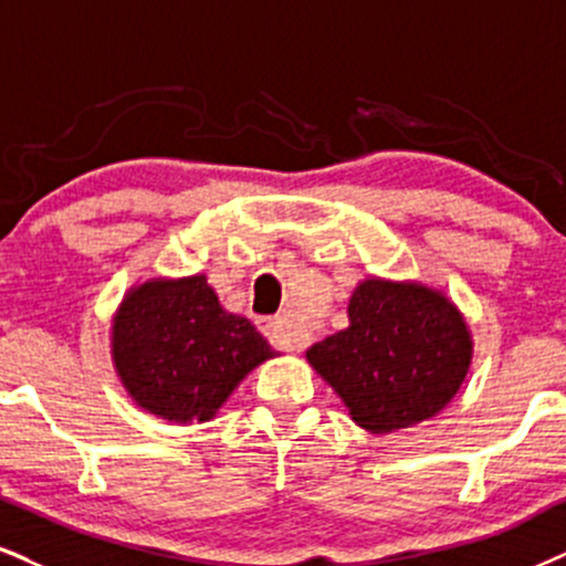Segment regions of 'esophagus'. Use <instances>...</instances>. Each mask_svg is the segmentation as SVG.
Segmentation results:
<instances>
[{"instance_id": "34e87169", "label": "esophagus", "mask_w": 566, "mask_h": 566, "mask_svg": "<svg viewBox=\"0 0 566 566\" xmlns=\"http://www.w3.org/2000/svg\"><path fill=\"white\" fill-rule=\"evenodd\" d=\"M260 327H262L264 336L270 338L272 346L285 348V352H298V348H302L298 338L291 333V325L285 323L283 317H264V319H260Z\"/></svg>"}]
</instances>
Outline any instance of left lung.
I'll use <instances>...</instances> for the list:
<instances>
[{"label":"left lung","mask_w":566,"mask_h":566,"mask_svg":"<svg viewBox=\"0 0 566 566\" xmlns=\"http://www.w3.org/2000/svg\"><path fill=\"white\" fill-rule=\"evenodd\" d=\"M310 365L369 432L438 415L467 378L472 340L449 298L428 285L369 277L348 302V327L306 352Z\"/></svg>","instance_id":"obj_1"}]
</instances>
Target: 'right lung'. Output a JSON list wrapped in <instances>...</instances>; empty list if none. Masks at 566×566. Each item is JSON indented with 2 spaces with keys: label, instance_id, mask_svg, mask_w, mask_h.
Segmentation results:
<instances>
[{
  "label": "right lung",
  "instance_id": "right-lung-1",
  "mask_svg": "<svg viewBox=\"0 0 566 566\" xmlns=\"http://www.w3.org/2000/svg\"><path fill=\"white\" fill-rule=\"evenodd\" d=\"M270 357L268 340L247 317L222 310L205 275L130 289L115 315L113 359L125 390L170 422L212 420Z\"/></svg>",
  "mask_w": 566,
  "mask_h": 566
}]
</instances>
